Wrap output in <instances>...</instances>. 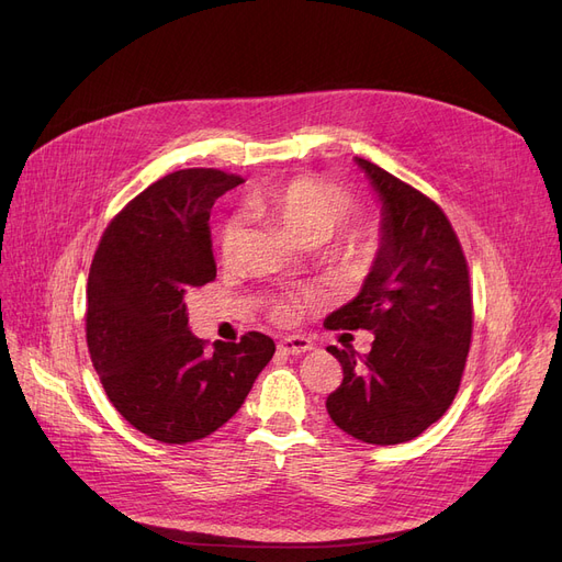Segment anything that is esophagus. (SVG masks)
<instances>
[{"instance_id":"34e87169","label":"esophagus","mask_w":562,"mask_h":562,"mask_svg":"<svg viewBox=\"0 0 562 562\" xmlns=\"http://www.w3.org/2000/svg\"><path fill=\"white\" fill-rule=\"evenodd\" d=\"M313 344L311 339H306V336H300V334H293V336H285V339L279 341V350L283 355H302L306 350H311Z\"/></svg>"}]
</instances>
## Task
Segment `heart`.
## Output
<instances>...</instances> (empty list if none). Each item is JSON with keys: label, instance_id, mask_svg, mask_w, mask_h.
<instances>
[{"label": "heart", "instance_id": "1", "mask_svg": "<svg viewBox=\"0 0 562 562\" xmlns=\"http://www.w3.org/2000/svg\"><path fill=\"white\" fill-rule=\"evenodd\" d=\"M246 210L254 218L272 223L300 246L321 244V256L336 279L357 281L367 277L380 251V237L373 228L350 226L339 231L357 214V200L350 191L325 179L300 177L293 182L256 189L246 198ZM239 241V223L226 221L218 233V254L231 260ZM300 295H281L272 302L274 321H290L300 306Z\"/></svg>", "mask_w": 562, "mask_h": 562}]
</instances>
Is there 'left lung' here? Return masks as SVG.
Instances as JSON below:
<instances>
[{
    "label": "left lung",
    "mask_w": 562,
    "mask_h": 562,
    "mask_svg": "<svg viewBox=\"0 0 562 562\" xmlns=\"http://www.w3.org/2000/svg\"><path fill=\"white\" fill-rule=\"evenodd\" d=\"M383 203L380 251L359 295L327 329H371V352L329 346L344 380L331 422L369 445L417 438L452 406L473 339L468 262L450 218L415 187L355 156Z\"/></svg>",
    "instance_id": "8db88e82"
}]
</instances>
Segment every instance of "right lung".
Returning <instances> with one entry per match:
<instances>
[{
	"mask_svg": "<svg viewBox=\"0 0 562 562\" xmlns=\"http://www.w3.org/2000/svg\"><path fill=\"white\" fill-rule=\"evenodd\" d=\"M241 182L214 168L161 177L108 223L89 267V357L112 406L159 442L221 429L277 350L260 331L214 350L189 331L187 295L216 279L212 205Z\"/></svg>",
	"mask_w": 562,
	"mask_h": 562,
	"instance_id": "1",
	"label": "right lung"
}]
</instances>
